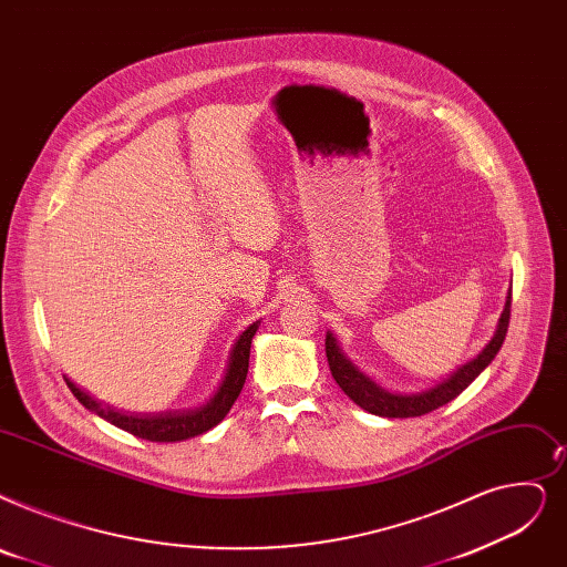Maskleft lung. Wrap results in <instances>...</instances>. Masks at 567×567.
I'll use <instances>...</instances> for the list:
<instances>
[{
    "label": "left lung",
    "instance_id": "8db88e82",
    "mask_svg": "<svg viewBox=\"0 0 567 567\" xmlns=\"http://www.w3.org/2000/svg\"><path fill=\"white\" fill-rule=\"evenodd\" d=\"M509 306H512V291H507V301L501 312L496 333L488 340L486 348L473 361L458 365L447 380H442L440 384H435L426 391H416V393H408V396H403V393H391V391L382 389L371 378L363 375L348 357H344L333 333H327L324 344H327V359H329L331 375L338 382V386L365 412L378 414V416H399V420H405V416H422L426 412H433L445 403L454 401L458 393L467 384H471L491 361L496 359V354L501 352L503 342H505L507 327H509Z\"/></svg>",
    "mask_w": 567,
    "mask_h": 567
}]
</instances>
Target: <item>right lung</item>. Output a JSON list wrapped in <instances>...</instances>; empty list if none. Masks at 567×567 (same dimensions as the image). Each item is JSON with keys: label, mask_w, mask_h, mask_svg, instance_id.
I'll return each mask as SVG.
<instances>
[{"label": "right lung", "mask_w": 567, "mask_h": 567, "mask_svg": "<svg viewBox=\"0 0 567 567\" xmlns=\"http://www.w3.org/2000/svg\"><path fill=\"white\" fill-rule=\"evenodd\" d=\"M257 329H259V322L250 324L240 333V338L234 342V348H231L225 378H223V382H219L217 391L213 393V399L194 410H174V412L166 410V412H157V414L155 412L153 414H125V412H117L109 405H102L100 401H94L90 393H85L73 382L66 380V384H69L73 396H76L87 410L104 416V420L111 422L113 426L127 431L136 437L151 440V442H181V440H187L194 435H202L225 420L227 412L231 410V405L238 399V393L245 384V378H248L250 344H252Z\"/></svg>", "instance_id": "right-lung-1"}]
</instances>
